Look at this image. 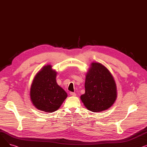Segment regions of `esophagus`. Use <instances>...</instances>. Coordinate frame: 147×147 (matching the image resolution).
<instances>
[{
    "label": "esophagus",
    "mask_w": 147,
    "mask_h": 147,
    "mask_svg": "<svg viewBox=\"0 0 147 147\" xmlns=\"http://www.w3.org/2000/svg\"><path fill=\"white\" fill-rule=\"evenodd\" d=\"M69 94H70V95L73 96H76V93H74V92H70V93H69Z\"/></svg>",
    "instance_id": "1"
}]
</instances>
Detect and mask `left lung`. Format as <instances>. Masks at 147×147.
Segmentation results:
<instances>
[{
    "instance_id": "left-lung-1",
    "label": "left lung",
    "mask_w": 147,
    "mask_h": 147,
    "mask_svg": "<svg viewBox=\"0 0 147 147\" xmlns=\"http://www.w3.org/2000/svg\"><path fill=\"white\" fill-rule=\"evenodd\" d=\"M85 94L81 95L82 101L92 112H101L109 109L117 97L116 85L111 74L100 63H94L88 72Z\"/></svg>"
}]
</instances>
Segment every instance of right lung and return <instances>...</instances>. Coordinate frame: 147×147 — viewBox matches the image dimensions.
<instances>
[{"label": "right lung", "instance_id": "add662e5", "mask_svg": "<svg viewBox=\"0 0 147 147\" xmlns=\"http://www.w3.org/2000/svg\"><path fill=\"white\" fill-rule=\"evenodd\" d=\"M57 73L50 65L38 72L32 83L30 98L37 109L46 113L57 111L67 96L56 82Z\"/></svg>", "mask_w": 147, "mask_h": 147}]
</instances>
